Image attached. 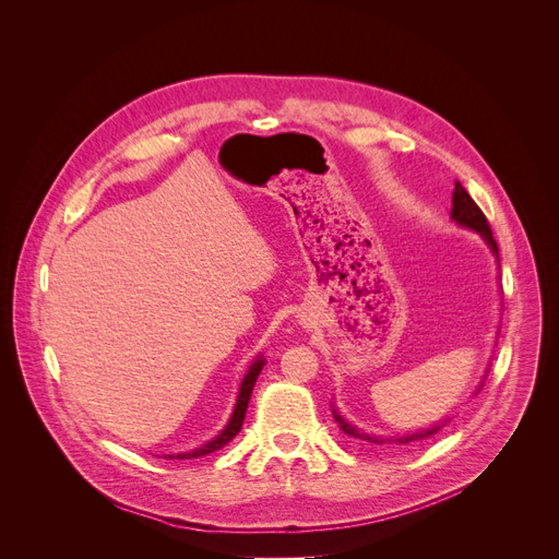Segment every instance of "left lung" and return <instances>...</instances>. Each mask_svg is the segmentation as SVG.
Returning <instances> with one entry per match:
<instances>
[{
    "mask_svg": "<svg viewBox=\"0 0 559 559\" xmlns=\"http://www.w3.org/2000/svg\"><path fill=\"white\" fill-rule=\"evenodd\" d=\"M451 218H453L455 223L464 225V227H471V229H475V231H480V234L485 236V241L489 243V248L498 254V243H496V238H493V234H491V225H489L485 212H483L480 207H477V203L468 197V192L462 188L460 181H455V190H453V210H451ZM332 414H334V420L338 423V427H341L343 433H347L349 438H356V440H367V442L378 444V447H391V444H393V447H401V444H412V442H418V440H427V438L436 436L438 431H442V427H447V423H449V420H444V423H440V425H436V427H431V429H423L420 433H412V436L378 438V436L360 433L356 427H352V425L338 414V409H332Z\"/></svg>",
    "mask_w": 559,
    "mask_h": 559,
    "instance_id": "obj_1",
    "label": "left lung"
}]
</instances>
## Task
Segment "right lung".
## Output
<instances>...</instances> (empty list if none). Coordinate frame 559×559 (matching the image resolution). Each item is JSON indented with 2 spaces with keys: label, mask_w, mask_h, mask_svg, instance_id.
<instances>
[{
  "label": "right lung",
  "mask_w": 559,
  "mask_h": 559,
  "mask_svg": "<svg viewBox=\"0 0 559 559\" xmlns=\"http://www.w3.org/2000/svg\"><path fill=\"white\" fill-rule=\"evenodd\" d=\"M263 358H259L252 367H250V371H248V376L243 378V384H241V391H238V401H236V407H234V414H231V418H229V423H227V427L221 431V436H216L214 440H210L207 444H203V447H199V449H194V451H188V453H177V455H166V457H177V460H190V457H201V455H207V453H214V451H218V449H223L229 440H234V436L241 431V427H243V420H246V412H248V405H250V395H252V389H254V382H257V378H259V373H261V369H263Z\"/></svg>",
  "instance_id": "right-lung-1"
}]
</instances>
